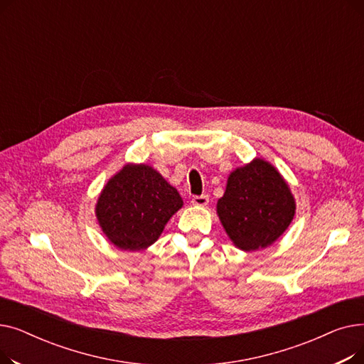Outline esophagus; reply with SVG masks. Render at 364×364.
<instances>
[{
  "instance_id": "esophagus-1",
  "label": "esophagus",
  "mask_w": 364,
  "mask_h": 364,
  "mask_svg": "<svg viewBox=\"0 0 364 364\" xmlns=\"http://www.w3.org/2000/svg\"><path fill=\"white\" fill-rule=\"evenodd\" d=\"M208 202H209V198L206 195L193 196V199H192V205H195V206H205V205H208Z\"/></svg>"
}]
</instances>
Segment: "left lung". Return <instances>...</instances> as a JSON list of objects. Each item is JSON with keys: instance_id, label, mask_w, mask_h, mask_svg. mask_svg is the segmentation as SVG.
Segmentation results:
<instances>
[{"instance_id": "obj_1", "label": "left lung", "mask_w": 364, "mask_h": 364, "mask_svg": "<svg viewBox=\"0 0 364 364\" xmlns=\"http://www.w3.org/2000/svg\"><path fill=\"white\" fill-rule=\"evenodd\" d=\"M295 199L280 172L254 159L228 176L217 214L236 247L246 252L274 243L295 215Z\"/></svg>"}]
</instances>
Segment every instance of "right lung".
<instances>
[{
  "label": "right lung",
  "mask_w": 364,
  "mask_h": 364,
  "mask_svg": "<svg viewBox=\"0 0 364 364\" xmlns=\"http://www.w3.org/2000/svg\"><path fill=\"white\" fill-rule=\"evenodd\" d=\"M181 206L177 188L156 169L128 164L103 187L95 215L114 246L141 251L159 239L168 220Z\"/></svg>",
  "instance_id": "right-lung-1"
}]
</instances>
